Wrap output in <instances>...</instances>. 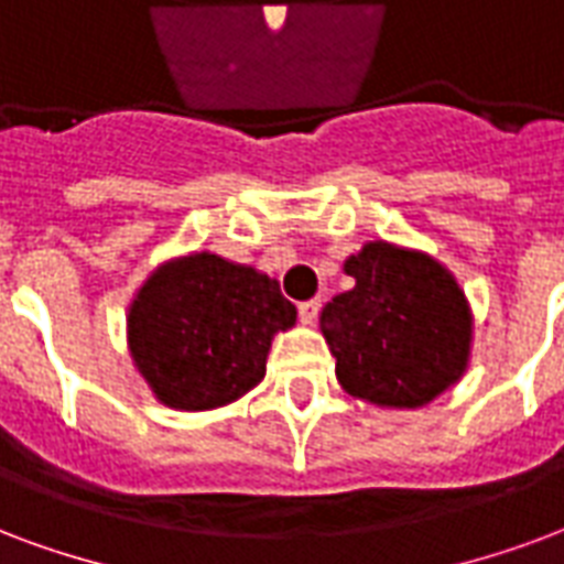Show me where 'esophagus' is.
Listing matches in <instances>:
<instances>
[{
    "instance_id": "34e87169",
    "label": "esophagus",
    "mask_w": 564,
    "mask_h": 564,
    "mask_svg": "<svg viewBox=\"0 0 564 564\" xmlns=\"http://www.w3.org/2000/svg\"><path fill=\"white\" fill-rule=\"evenodd\" d=\"M297 312H300V324L312 327V324L317 321V312H321V300H306V303H300Z\"/></svg>"
}]
</instances>
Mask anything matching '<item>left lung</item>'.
Instances as JSON below:
<instances>
[{"label": "left lung", "mask_w": 564, "mask_h": 564, "mask_svg": "<svg viewBox=\"0 0 564 564\" xmlns=\"http://www.w3.org/2000/svg\"><path fill=\"white\" fill-rule=\"evenodd\" d=\"M354 288L321 312L347 395L416 410L455 387L469 366L473 312L437 258L371 240L345 261Z\"/></svg>", "instance_id": "obj_1"}]
</instances>
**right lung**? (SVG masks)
<instances>
[{
  "instance_id": "1",
  "label": "right lung",
  "mask_w": 564,
  "mask_h": 564,
  "mask_svg": "<svg viewBox=\"0 0 564 564\" xmlns=\"http://www.w3.org/2000/svg\"><path fill=\"white\" fill-rule=\"evenodd\" d=\"M297 308L276 279L217 252L156 267L127 312V347L154 398L172 410L226 408L264 380L276 333Z\"/></svg>"
}]
</instances>
